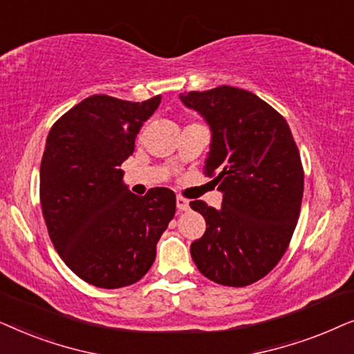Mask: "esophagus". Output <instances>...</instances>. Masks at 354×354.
I'll list each match as a JSON object with an SVG mask.
<instances>
[{
  "instance_id": "34e87169",
  "label": "esophagus",
  "mask_w": 354,
  "mask_h": 354,
  "mask_svg": "<svg viewBox=\"0 0 354 354\" xmlns=\"http://www.w3.org/2000/svg\"><path fill=\"white\" fill-rule=\"evenodd\" d=\"M176 207L180 210H189V201L186 199V197L183 196H178L176 197Z\"/></svg>"
}]
</instances>
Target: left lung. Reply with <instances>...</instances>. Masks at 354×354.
<instances>
[{
    "label": "left lung",
    "instance_id": "left-lung-1",
    "mask_svg": "<svg viewBox=\"0 0 354 354\" xmlns=\"http://www.w3.org/2000/svg\"><path fill=\"white\" fill-rule=\"evenodd\" d=\"M212 129L204 174L223 192L221 209L189 202L205 218L191 244L202 275L225 286L263 279L288 249L299 218L304 169L288 122L243 88L220 86L181 95Z\"/></svg>",
    "mask_w": 354,
    "mask_h": 354
}]
</instances>
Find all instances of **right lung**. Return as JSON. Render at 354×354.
<instances>
[{
	"label": "right lung",
	"instance_id": "obj_1",
	"mask_svg": "<svg viewBox=\"0 0 354 354\" xmlns=\"http://www.w3.org/2000/svg\"><path fill=\"white\" fill-rule=\"evenodd\" d=\"M162 95L128 102L92 95L51 126L40 165V204L51 243L79 279L98 288L139 281L176 210L168 187L136 196L121 163Z\"/></svg>",
	"mask_w": 354,
	"mask_h": 354
}]
</instances>
